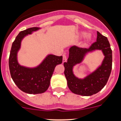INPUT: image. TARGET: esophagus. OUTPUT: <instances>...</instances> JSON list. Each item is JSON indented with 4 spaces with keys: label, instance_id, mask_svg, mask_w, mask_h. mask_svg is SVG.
Listing matches in <instances>:
<instances>
[{
    "label": "esophagus",
    "instance_id": "34e87169",
    "mask_svg": "<svg viewBox=\"0 0 121 121\" xmlns=\"http://www.w3.org/2000/svg\"><path fill=\"white\" fill-rule=\"evenodd\" d=\"M67 56H66L65 54H64V55H63V63L67 61Z\"/></svg>",
    "mask_w": 121,
    "mask_h": 121
}]
</instances>
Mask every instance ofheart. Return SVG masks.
<instances>
[{"instance_id":"heart-1","label":"heart","mask_w":121,"mask_h":121,"mask_svg":"<svg viewBox=\"0 0 121 121\" xmlns=\"http://www.w3.org/2000/svg\"><path fill=\"white\" fill-rule=\"evenodd\" d=\"M81 36H84L85 35V33H81ZM90 40V37H89V36H86V40H85V42H84V45H86V43H88V42L89 41V40Z\"/></svg>"}]
</instances>
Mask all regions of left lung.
Instances as JSON below:
<instances>
[{
	"instance_id": "left-lung-1",
	"label": "left lung",
	"mask_w": 121,
	"mask_h": 121,
	"mask_svg": "<svg viewBox=\"0 0 121 121\" xmlns=\"http://www.w3.org/2000/svg\"><path fill=\"white\" fill-rule=\"evenodd\" d=\"M96 49L102 50L105 56L101 65L84 79L76 77L72 72L73 66L80 63L86 53ZM64 65L68 88L73 93L88 96L98 93L106 85L112 71V50L107 38L97 31L96 41L88 48L71 47L68 60L64 63Z\"/></svg>"
}]
</instances>
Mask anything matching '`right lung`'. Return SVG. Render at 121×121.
<instances>
[{
  "mask_svg": "<svg viewBox=\"0 0 121 121\" xmlns=\"http://www.w3.org/2000/svg\"><path fill=\"white\" fill-rule=\"evenodd\" d=\"M39 29L30 28L20 32L13 43L9 57V71L14 82L21 90L28 94L42 93L47 90L56 66L62 62V56L49 54L35 68L19 65L17 54L21 48V41L25 36Z\"/></svg>",
  "mask_w": 121,
  "mask_h": 121,
  "instance_id": "add662e5",
  "label": "right lung"
}]
</instances>
